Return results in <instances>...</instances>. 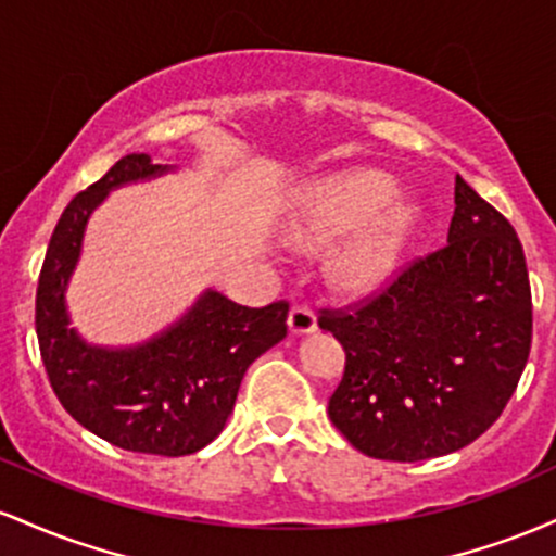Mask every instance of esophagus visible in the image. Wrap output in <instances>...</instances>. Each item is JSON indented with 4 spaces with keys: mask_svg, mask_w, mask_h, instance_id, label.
<instances>
[{
    "mask_svg": "<svg viewBox=\"0 0 556 556\" xmlns=\"http://www.w3.org/2000/svg\"><path fill=\"white\" fill-rule=\"evenodd\" d=\"M287 324H290L292 334H308V331H316V314H314V308H311L308 303L292 305Z\"/></svg>",
    "mask_w": 556,
    "mask_h": 556,
    "instance_id": "34e87169",
    "label": "esophagus"
}]
</instances>
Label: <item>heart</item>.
Segmentation results:
<instances>
[{
  "mask_svg": "<svg viewBox=\"0 0 556 556\" xmlns=\"http://www.w3.org/2000/svg\"><path fill=\"white\" fill-rule=\"evenodd\" d=\"M397 195L400 190L392 177L381 175V172H350V175H340L334 180L318 185L314 193L305 198L303 212H300V227L316 240L358 232V229L371 227L397 201ZM410 208H397V212L389 214L366 238L344 253V274L350 279H358V282L381 277L397 258V251L405 242V235L410 232Z\"/></svg>",
  "mask_w": 556,
  "mask_h": 556,
  "instance_id": "obj_1",
  "label": "heart"
}]
</instances>
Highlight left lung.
Instances as JSON below:
<instances>
[{"instance_id": "obj_1", "label": "left lung", "mask_w": 556, "mask_h": 556, "mask_svg": "<svg viewBox=\"0 0 556 556\" xmlns=\"http://www.w3.org/2000/svg\"><path fill=\"white\" fill-rule=\"evenodd\" d=\"M344 348L329 418L376 460L418 463L476 442L531 353L533 303L513 225L457 175L446 245L344 308L318 311Z\"/></svg>"}]
</instances>
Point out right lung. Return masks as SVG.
I'll list each match as a JSON object with an SVG mask.
<instances>
[{"label": "right lung", "instance_id": "1", "mask_svg": "<svg viewBox=\"0 0 556 556\" xmlns=\"http://www.w3.org/2000/svg\"><path fill=\"white\" fill-rule=\"evenodd\" d=\"M162 172L149 154H127L67 203L38 274L36 334L49 384L83 429L138 455L182 457L225 429L248 366L287 334L290 303L248 308L208 290L180 324L130 350L91 348L67 327L88 216L112 188Z\"/></svg>", "mask_w": 556, "mask_h": 556}]
</instances>
